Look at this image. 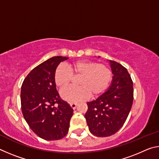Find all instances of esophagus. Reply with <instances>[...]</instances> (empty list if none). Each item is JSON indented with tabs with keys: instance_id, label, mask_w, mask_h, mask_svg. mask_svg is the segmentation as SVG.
<instances>
[{
	"instance_id": "esophagus-1",
	"label": "esophagus",
	"mask_w": 159,
	"mask_h": 159,
	"mask_svg": "<svg viewBox=\"0 0 159 159\" xmlns=\"http://www.w3.org/2000/svg\"><path fill=\"white\" fill-rule=\"evenodd\" d=\"M70 106L71 107V108L73 109H75L76 108V106H77V104H76V103H71L70 104Z\"/></svg>"
}]
</instances>
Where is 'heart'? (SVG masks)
Wrapping results in <instances>:
<instances>
[{"label":"heart","mask_w":159,"mask_h":159,"mask_svg":"<svg viewBox=\"0 0 159 159\" xmlns=\"http://www.w3.org/2000/svg\"><path fill=\"white\" fill-rule=\"evenodd\" d=\"M67 69L58 66L54 80L60 88L71 83L73 76L80 77L79 87H70L61 91V96L69 102L76 103L89 97L97 98L108 89L112 79V72L108 66L90 60H79L67 64Z\"/></svg>","instance_id":"1"}]
</instances>
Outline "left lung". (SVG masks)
Returning <instances> with one entry per match:
<instances>
[{
    "instance_id": "obj_1",
    "label": "left lung",
    "mask_w": 159,
    "mask_h": 159,
    "mask_svg": "<svg viewBox=\"0 0 159 159\" xmlns=\"http://www.w3.org/2000/svg\"><path fill=\"white\" fill-rule=\"evenodd\" d=\"M114 74L111 85L98 99L88 102L85 114L90 133L108 137L120 130L127 119L133 101V83L128 70L109 60Z\"/></svg>"
}]
</instances>
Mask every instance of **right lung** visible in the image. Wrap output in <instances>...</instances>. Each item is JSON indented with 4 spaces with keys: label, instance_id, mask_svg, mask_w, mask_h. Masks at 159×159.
I'll return each instance as SVG.
<instances>
[{
    "label": "right lung",
    "instance_id": "obj_1",
    "mask_svg": "<svg viewBox=\"0 0 159 159\" xmlns=\"http://www.w3.org/2000/svg\"><path fill=\"white\" fill-rule=\"evenodd\" d=\"M67 59L61 56L48 59L31 70L21 85L24 118L34 133L45 140L65 137L73 115V109L60 98L54 80L57 66Z\"/></svg>",
    "mask_w": 159,
    "mask_h": 159
}]
</instances>
